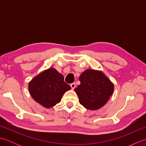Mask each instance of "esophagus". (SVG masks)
Instances as JSON below:
<instances>
[{
	"instance_id": "obj_1",
	"label": "esophagus",
	"mask_w": 146,
	"mask_h": 146,
	"mask_svg": "<svg viewBox=\"0 0 146 146\" xmlns=\"http://www.w3.org/2000/svg\"><path fill=\"white\" fill-rule=\"evenodd\" d=\"M70 86H71V89L74 90V89H75V88L76 87V84L75 83H71V84H70Z\"/></svg>"
}]
</instances>
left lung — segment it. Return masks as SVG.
<instances>
[{
  "instance_id": "8db88e82",
  "label": "left lung",
  "mask_w": 146,
  "mask_h": 146,
  "mask_svg": "<svg viewBox=\"0 0 146 146\" xmlns=\"http://www.w3.org/2000/svg\"><path fill=\"white\" fill-rule=\"evenodd\" d=\"M80 85L75 88L80 104L89 110L102 107L109 100L114 86L101 71L87 69L80 76Z\"/></svg>"
}]
</instances>
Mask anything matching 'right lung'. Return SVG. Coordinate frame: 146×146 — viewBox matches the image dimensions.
Here are the masks:
<instances>
[{
	"instance_id": "add662e5",
	"label": "right lung",
	"mask_w": 146,
	"mask_h": 146,
	"mask_svg": "<svg viewBox=\"0 0 146 146\" xmlns=\"http://www.w3.org/2000/svg\"><path fill=\"white\" fill-rule=\"evenodd\" d=\"M70 89V86L64 82L63 76L53 68L43 71L29 83L33 98L48 108L60 103L62 96Z\"/></svg>"
}]
</instances>
